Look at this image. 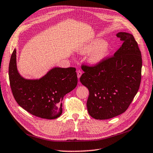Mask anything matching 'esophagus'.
<instances>
[{
	"label": "esophagus",
	"instance_id": "1",
	"mask_svg": "<svg viewBox=\"0 0 153 153\" xmlns=\"http://www.w3.org/2000/svg\"><path fill=\"white\" fill-rule=\"evenodd\" d=\"M77 78L79 79V78L81 77V75H82V72L80 70H78L77 71Z\"/></svg>",
	"mask_w": 153,
	"mask_h": 153
}]
</instances>
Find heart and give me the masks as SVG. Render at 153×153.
<instances>
[{
    "mask_svg": "<svg viewBox=\"0 0 153 153\" xmlns=\"http://www.w3.org/2000/svg\"><path fill=\"white\" fill-rule=\"evenodd\" d=\"M110 48L104 39L97 38L81 46L79 52L82 55H88V62L92 65H96L104 61L109 54Z\"/></svg>",
    "mask_w": 153,
    "mask_h": 153,
    "instance_id": "1",
    "label": "heart"
}]
</instances>
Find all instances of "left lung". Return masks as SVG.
I'll list each match as a JSON object with an SVG mask.
<instances>
[{"label": "left lung", "instance_id": "left-lung-1", "mask_svg": "<svg viewBox=\"0 0 153 153\" xmlns=\"http://www.w3.org/2000/svg\"><path fill=\"white\" fill-rule=\"evenodd\" d=\"M124 42L112 57L93 67L82 65L80 81L89 91L87 108L96 119H108L124 112L139 90L142 57L132 34H116Z\"/></svg>", "mask_w": 153, "mask_h": 153}]
</instances>
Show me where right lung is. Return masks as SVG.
<instances>
[{
	"label": "right lung",
	"instance_id": "right-lung-1",
	"mask_svg": "<svg viewBox=\"0 0 153 153\" xmlns=\"http://www.w3.org/2000/svg\"><path fill=\"white\" fill-rule=\"evenodd\" d=\"M76 70L74 68L55 67L39 79H25L17 70L14 49L9 67L13 96L17 104L31 114L44 119H56L62 113L64 96L77 84Z\"/></svg>",
	"mask_w": 153,
	"mask_h": 153
}]
</instances>
